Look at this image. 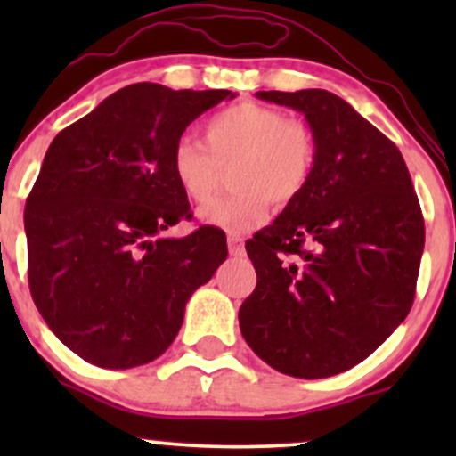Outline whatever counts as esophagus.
<instances>
[{"label":"esophagus","mask_w":456,"mask_h":456,"mask_svg":"<svg viewBox=\"0 0 456 456\" xmlns=\"http://www.w3.org/2000/svg\"><path fill=\"white\" fill-rule=\"evenodd\" d=\"M227 244H229V255H232V257H242V255H244V242H242V238H240V235H229Z\"/></svg>","instance_id":"34e87169"}]
</instances>
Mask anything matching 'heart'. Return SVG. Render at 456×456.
I'll use <instances>...</instances> for the list:
<instances>
[{
    "label": "heart",
    "mask_w": 456,
    "mask_h": 456,
    "mask_svg": "<svg viewBox=\"0 0 456 456\" xmlns=\"http://www.w3.org/2000/svg\"><path fill=\"white\" fill-rule=\"evenodd\" d=\"M203 146L180 139L171 154V169L182 192L197 206L216 195L223 171L233 167V195L199 212L206 224L227 233H246L265 221L270 199L279 206L305 192L315 167V141L305 124L279 109L238 102L214 113L203 124Z\"/></svg>",
    "instance_id": "1"
}]
</instances>
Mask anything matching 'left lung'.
I'll return each instance as SVG.
<instances>
[{
	"mask_svg": "<svg viewBox=\"0 0 456 456\" xmlns=\"http://www.w3.org/2000/svg\"><path fill=\"white\" fill-rule=\"evenodd\" d=\"M305 115L313 175L246 242L257 287L240 306L244 341L291 378H332L369 358L413 305L425 221L399 148L326 90L257 92Z\"/></svg>",
	"mask_w": 456,
	"mask_h": 456,
	"instance_id": "1",
	"label": "left lung"
}]
</instances>
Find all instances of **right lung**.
Listing matches in <instances>:
<instances>
[{"instance_id":"1","label":"right lung","mask_w":456,"mask_h":456,"mask_svg":"<svg viewBox=\"0 0 456 456\" xmlns=\"http://www.w3.org/2000/svg\"><path fill=\"white\" fill-rule=\"evenodd\" d=\"M229 90L134 83L61 130L25 203L29 291L51 332L102 369L167 352L188 297L227 259L223 232L167 229L191 218L171 154Z\"/></svg>"}]
</instances>
